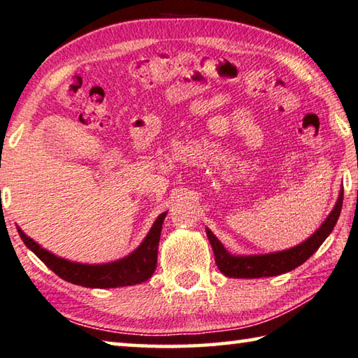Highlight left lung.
Here are the masks:
<instances>
[{"label": "left lung", "mask_w": 358, "mask_h": 358, "mask_svg": "<svg viewBox=\"0 0 358 358\" xmlns=\"http://www.w3.org/2000/svg\"><path fill=\"white\" fill-rule=\"evenodd\" d=\"M344 189L341 188L338 196V201L334 203L333 210L328 215L327 220L323 221L322 226L317 229L314 234L308 237L299 245L274 253L264 255H231L226 250L223 243H221L217 236L213 234L208 228L206 229L210 245L213 248L215 263L218 269L223 272L226 277H234V279H259V277H272L280 275L285 272H290L298 266H301L306 259H309L312 255L317 252L323 241L330 236L334 224L339 218L343 207Z\"/></svg>", "instance_id": "8db88e82"}]
</instances>
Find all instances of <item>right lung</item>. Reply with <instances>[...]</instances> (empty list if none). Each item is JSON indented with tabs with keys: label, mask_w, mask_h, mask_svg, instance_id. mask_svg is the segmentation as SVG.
I'll return each mask as SVG.
<instances>
[{
	"label": "right lung",
	"mask_w": 358,
	"mask_h": 358,
	"mask_svg": "<svg viewBox=\"0 0 358 358\" xmlns=\"http://www.w3.org/2000/svg\"><path fill=\"white\" fill-rule=\"evenodd\" d=\"M166 215L167 212L159 215L143 242L132 253L105 264H81L55 257L28 237L20 228H17V231L25 245L64 280L87 288H116L137 285L152 275L157 264V245Z\"/></svg>",
	"instance_id": "add662e5"
}]
</instances>
